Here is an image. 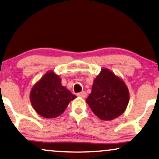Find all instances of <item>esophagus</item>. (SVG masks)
<instances>
[{"instance_id":"1","label":"esophagus","mask_w":159,"mask_h":159,"mask_svg":"<svg viewBox=\"0 0 159 159\" xmlns=\"http://www.w3.org/2000/svg\"><path fill=\"white\" fill-rule=\"evenodd\" d=\"M77 96L79 97H81V98H85L86 96H87V93H86L85 91H83V92H81V93H77Z\"/></svg>"}]
</instances>
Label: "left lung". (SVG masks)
Here are the masks:
<instances>
[{
    "instance_id": "1",
    "label": "left lung",
    "mask_w": 159,
    "mask_h": 159,
    "mask_svg": "<svg viewBox=\"0 0 159 159\" xmlns=\"http://www.w3.org/2000/svg\"><path fill=\"white\" fill-rule=\"evenodd\" d=\"M130 93L124 80L107 68H102L93 80L86 102L98 118L113 120L126 110Z\"/></svg>"
}]
</instances>
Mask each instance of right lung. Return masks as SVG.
I'll list each match as a JSON object with an SVG mask.
<instances>
[{
  "label": "right lung",
  "mask_w": 159,
  "mask_h": 159,
  "mask_svg": "<svg viewBox=\"0 0 159 159\" xmlns=\"http://www.w3.org/2000/svg\"><path fill=\"white\" fill-rule=\"evenodd\" d=\"M76 97L61 84V78L53 70L46 72L32 87L30 101L34 111L47 119L62 114Z\"/></svg>",
  "instance_id": "right-lung-1"
}]
</instances>
